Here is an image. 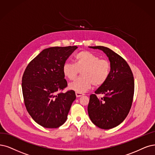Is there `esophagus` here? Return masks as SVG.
I'll use <instances>...</instances> for the list:
<instances>
[{
  "label": "esophagus",
  "instance_id": "esophagus-1",
  "mask_svg": "<svg viewBox=\"0 0 155 155\" xmlns=\"http://www.w3.org/2000/svg\"><path fill=\"white\" fill-rule=\"evenodd\" d=\"M83 95H84L83 93H77L76 92V96L77 97V98H78V97H81V96H82Z\"/></svg>",
  "mask_w": 155,
  "mask_h": 155
}]
</instances>
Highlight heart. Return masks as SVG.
<instances>
[{
  "mask_svg": "<svg viewBox=\"0 0 155 155\" xmlns=\"http://www.w3.org/2000/svg\"><path fill=\"white\" fill-rule=\"evenodd\" d=\"M75 63L65 62L62 66L64 76L70 81L76 78L79 71L81 77L69 84V88L77 93H84L91 88L93 85L100 86L108 78L110 71L109 62L89 51H82L74 57Z\"/></svg>",
  "mask_w": 155,
  "mask_h": 155,
  "instance_id": "obj_1",
  "label": "heart"
}]
</instances>
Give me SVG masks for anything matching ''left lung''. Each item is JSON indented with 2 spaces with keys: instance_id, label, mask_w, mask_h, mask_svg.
<instances>
[{
  "instance_id": "obj_1",
  "label": "left lung",
  "mask_w": 155,
  "mask_h": 155,
  "mask_svg": "<svg viewBox=\"0 0 155 155\" xmlns=\"http://www.w3.org/2000/svg\"><path fill=\"white\" fill-rule=\"evenodd\" d=\"M89 48L104 51L110 61V71L107 81L95 91L104 96H90L88 114L96 127L111 129L121 124L130 112L134 94L133 73L127 61L111 49L102 46Z\"/></svg>"
}]
</instances>
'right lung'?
Returning <instances> with one entry per match:
<instances>
[{
	"mask_svg": "<svg viewBox=\"0 0 155 155\" xmlns=\"http://www.w3.org/2000/svg\"><path fill=\"white\" fill-rule=\"evenodd\" d=\"M77 46L54 47L41 51L28 64L23 74L22 93L28 114L38 124L57 128L64 124L76 95L67 87L62 66Z\"/></svg>",
	"mask_w": 155,
	"mask_h": 155,
	"instance_id": "add662e5",
	"label": "right lung"
}]
</instances>
